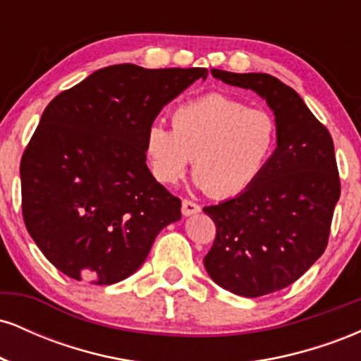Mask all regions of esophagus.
<instances>
[{
  "mask_svg": "<svg viewBox=\"0 0 361 361\" xmlns=\"http://www.w3.org/2000/svg\"><path fill=\"white\" fill-rule=\"evenodd\" d=\"M181 212H183L185 217H190V215H195V214L200 212V205L195 204V202H192V200H186L185 198V200L181 202Z\"/></svg>",
  "mask_w": 361,
  "mask_h": 361,
  "instance_id": "esophagus-1",
  "label": "esophagus"
}]
</instances>
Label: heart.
I'll return each mask as SVG.
<instances>
[{
    "instance_id": "heart-1",
    "label": "heart",
    "mask_w": 361,
    "mask_h": 361,
    "mask_svg": "<svg viewBox=\"0 0 361 361\" xmlns=\"http://www.w3.org/2000/svg\"><path fill=\"white\" fill-rule=\"evenodd\" d=\"M171 128L154 123L146 134V156L152 175L164 185L193 175L207 193L229 198L258 180L273 156L279 126L270 111L207 94L183 103L171 114Z\"/></svg>"
}]
</instances>
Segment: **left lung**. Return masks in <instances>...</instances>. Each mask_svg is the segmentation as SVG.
Returning <instances> with one entry per match:
<instances>
[{"label": "left lung", "instance_id": "left-lung-1", "mask_svg": "<svg viewBox=\"0 0 361 361\" xmlns=\"http://www.w3.org/2000/svg\"><path fill=\"white\" fill-rule=\"evenodd\" d=\"M210 73L259 94L279 126L276 149L258 180L204 209L217 227L204 258L210 279L235 295L261 297L299 280L326 250L341 193L334 144L297 91L276 78Z\"/></svg>", "mask_w": 361, "mask_h": 361}]
</instances>
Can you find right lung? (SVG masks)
I'll use <instances>...</instances> for the list:
<instances>
[{"instance_id":"right-lung-1","label":"right lung","mask_w":361,"mask_h":361,"mask_svg":"<svg viewBox=\"0 0 361 361\" xmlns=\"http://www.w3.org/2000/svg\"><path fill=\"white\" fill-rule=\"evenodd\" d=\"M205 68L115 64L49 103L20 163L28 234L57 270L111 285L135 273L181 202L146 164V134Z\"/></svg>"}]
</instances>
